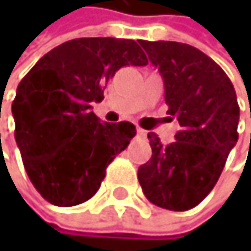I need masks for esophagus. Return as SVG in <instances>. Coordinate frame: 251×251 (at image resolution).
<instances>
[{
	"instance_id": "34e87169",
	"label": "esophagus",
	"mask_w": 251,
	"mask_h": 251,
	"mask_svg": "<svg viewBox=\"0 0 251 251\" xmlns=\"http://www.w3.org/2000/svg\"><path fill=\"white\" fill-rule=\"evenodd\" d=\"M137 135H138V137H146L148 132L144 131V129H141V128H137Z\"/></svg>"
}]
</instances>
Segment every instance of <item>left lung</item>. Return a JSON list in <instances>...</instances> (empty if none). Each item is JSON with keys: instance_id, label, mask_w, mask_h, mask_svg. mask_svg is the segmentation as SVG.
I'll list each match as a JSON object with an SVG mask.
<instances>
[{"instance_id": "obj_1", "label": "left lung", "mask_w": 251, "mask_h": 251, "mask_svg": "<svg viewBox=\"0 0 251 251\" xmlns=\"http://www.w3.org/2000/svg\"><path fill=\"white\" fill-rule=\"evenodd\" d=\"M140 45L164 79L167 114L180 129L167 146L148 134L152 158L138 169V180L153 205L188 211L211 193L238 141L236 93L226 72L197 48L166 40Z\"/></svg>"}]
</instances>
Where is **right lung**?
I'll list each match as a JSON object with an SVG mask.
<instances>
[{
	"mask_svg": "<svg viewBox=\"0 0 251 251\" xmlns=\"http://www.w3.org/2000/svg\"><path fill=\"white\" fill-rule=\"evenodd\" d=\"M129 64H148L135 40L82 37L45 54L19 82L12 103L16 144L50 203L67 208L92 199L135 135L132 123H100L92 111L110 78Z\"/></svg>",
	"mask_w": 251,
	"mask_h": 251,
	"instance_id": "1",
	"label": "right lung"
}]
</instances>
